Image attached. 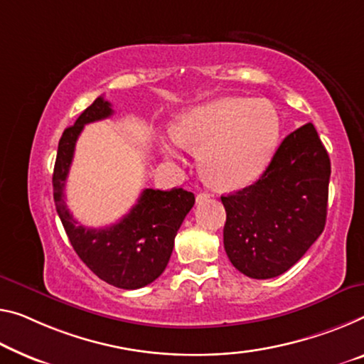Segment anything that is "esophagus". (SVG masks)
<instances>
[{"label":"esophagus","mask_w":364,"mask_h":364,"mask_svg":"<svg viewBox=\"0 0 364 364\" xmlns=\"http://www.w3.org/2000/svg\"><path fill=\"white\" fill-rule=\"evenodd\" d=\"M210 198V193H198L197 195V203H203V201H206Z\"/></svg>","instance_id":"1"}]
</instances>
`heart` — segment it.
<instances>
[{
  "mask_svg": "<svg viewBox=\"0 0 364 364\" xmlns=\"http://www.w3.org/2000/svg\"><path fill=\"white\" fill-rule=\"evenodd\" d=\"M171 135L178 146L200 153L210 186L232 190L252 182L268 164L278 143L279 117L265 100L223 97L182 112ZM159 146L167 158H181L171 143Z\"/></svg>",
  "mask_w": 364,
  "mask_h": 364,
  "instance_id": "1",
  "label": "heart"
}]
</instances>
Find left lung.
<instances>
[{
  "label": "left lung",
  "instance_id": "1",
  "mask_svg": "<svg viewBox=\"0 0 364 364\" xmlns=\"http://www.w3.org/2000/svg\"><path fill=\"white\" fill-rule=\"evenodd\" d=\"M328 181L331 159L314 125L289 133L259 181L221 197L231 264L257 279L289 270L323 231Z\"/></svg>",
  "mask_w": 364,
  "mask_h": 364
}]
</instances>
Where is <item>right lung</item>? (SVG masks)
Here are the masks:
<instances>
[{"label": "right lung", "instance_id": "1", "mask_svg": "<svg viewBox=\"0 0 364 364\" xmlns=\"http://www.w3.org/2000/svg\"><path fill=\"white\" fill-rule=\"evenodd\" d=\"M114 114L109 100L97 97L63 132L53 169V200L66 236L77 257L105 283L122 289H138L153 283L166 270L183 218L195 197L183 188H144L136 205L119 223L107 228H86L65 203V183L82 128Z\"/></svg>", "mask_w": 364, "mask_h": 364}]
</instances>
